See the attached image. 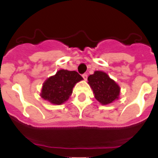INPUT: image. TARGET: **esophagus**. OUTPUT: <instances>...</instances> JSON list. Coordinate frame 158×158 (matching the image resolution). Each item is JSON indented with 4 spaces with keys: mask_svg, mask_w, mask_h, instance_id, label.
Segmentation results:
<instances>
[{
    "mask_svg": "<svg viewBox=\"0 0 158 158\" xmlns=\"http://www.w3.org/2000/svg\"><path fill=\"white\" fill-rule=\"evenodd\" d=\"M82 77H83L84 80H87V77H88V75L87 73H84V74H82Z\"/></svg>",
    "mask_w": 158,
    "mask_h": 158,
    "instance_id": "obj_1",
    "label": "esophagus"
}]
</instances>
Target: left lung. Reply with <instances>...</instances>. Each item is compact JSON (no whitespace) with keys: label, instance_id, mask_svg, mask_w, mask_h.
I'll use <instances>...</instances> for the list:
<instances>
[{"label":"left lung","instance_id":"1","mask_svg":"<svg viewBox=\"0 0 158 158\" xmlns=\"http://www.w3.org/2000/svg\"><path fill=\"white\" fill-rule=\"evenodd\" d=\"M88 81L94 93L95 98L100 104L105 105L118 99L120 91L119 86L104 72L96 71L88 77Z\"/></svg>","mask_w":158,"mask_h":158}]
</instances>
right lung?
<instances>
[{"label": "right lung", "mask_w": 158, "mask_h": 158, "mask_svg": "<svg viewBox=\"0 0 158 158\" xmlns=\"http://www.w3.org/2000/svg\"><path fill=\"white\" fill-rule=\"evenodd\" d=\"M83 78L76 71L61 69L43 83L41 96L54 104H62L69 99L75 84Z\"/></svg>", "instance_id": "1"}]
</instances>
